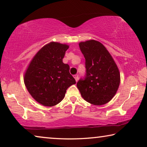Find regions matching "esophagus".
<instances>
[{"label":"esophagus","instance_id":"obj_1","mask_svg":"<svg viewBox=\"0 0 147 147\" xmlns=\"http://www.w3.org/2000/svg\"><path fill=\"white\" fill-rule=\"evenodd\" d=\"M74 78H75L76 82H78V79H79V78H78V75H74Z\"/></svg>","mask_w":147,"mask_h":147}]
</instances>
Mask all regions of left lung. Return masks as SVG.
I'll return each instance as SVG.
<instances>
[{
	"mask_svg": "<svg viewBox=\"0 0 147 147\" xmlns=\"http://www.w3.org/2000/svg\"><path fill=\"white\" fill-rule=\"evenodd\" d=\"M85 59L86 75L77 86L83 99L95 105H103L114 97L121 76L113 59L104 45L91 40L79 43Z\"/></svg>",
	"mask_w": 147,
	"mask_h": 147,
	"instance_id": "left-lung-1",
	"label": "left lung"
}]
</instances>
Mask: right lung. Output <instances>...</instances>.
Returning <instances> with one entry per match:
<instances>
[{
    "label": "right lung",
    "instance_id": "1",
    "mask_svg": "<svg viewBox=\"0 0 147 147\" xmlns=\"http://www.w3.org/2000/svg\"><path fill=\"white\" fill-rule=\"evenodd\" d=\"M69 45L50 42L38 51L24 75L26 88L36 102L51 107L64 99L69 86L76 84L69 66L62 59Z\"/></svg>",
    "mask_w": 147,
    "mask_h": 147
}]
</instances>
